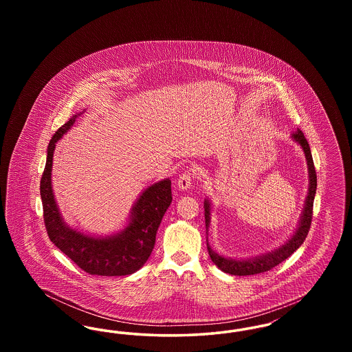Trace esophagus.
Here are the masks:
<instances>
[{"label": "esophagus", "mask_w": 352, "mask_h": 352, "mask_svg": "<svg viewBox=\"0 0 352 352\" xmlns=\"http://www.w3.org/2000/svg\"><path fill=\"white\" fill-rule=\"evenodd\" d=\"M192 179H194L192 173H191V171H184V173H182V174L179 175V178H178V181H177L178 188H179V190H187V188H190V186L192 184Z\"/></svg>", "instance_id": "1"}]
</instances>
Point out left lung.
Here are the masks:
<instances>
[{"mask_svg": "<svg viewBox=\"0 0 352 352\" xmlns=\"http://www.w3.org/2000/svg\"><path fill=\"white\" fill-rule=\"evenodd\" d=\"M292 137L296 142H298L301 145L302 149L305 151V157H306L307 168H309V181H310L309 192H307V197H306V201H305V207H303V212H302L298 228L283 247H280L278 250L269 252L267 254L253 257L251 260H232V258L223 257V256L218 254L217 252L212 251L211 247L207 243V250H208V254H210L211 260L214 261V264L219 269H221L226 273H230V274H234V276H252V274H258V273L268 272L270 269L277 267L278 264H281L292 253L297 251L301 247L302 243L305 241L307 234H309V230H310V226H311V219H313L314 197H316V191H317V173H316V168H314V162H313L309 142L305 138L302 131L297 129L294 133H292ZM210 211H211L210 201H204L206 228H208V224H210V215H211Z\"/></svg>", "mask_w": 352, "mask_h": 352, "instance_id": "8db88e82", "label": "left lung"}]
</instances>
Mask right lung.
Here are the masks:
<instances>
[{"instance_id":"add662e5","label":"right lung","mask_w":352,"mask_h":352,"mask_svg":"<svg viewBox=\"0 0 352 352\" xmlns=\"http://www.w3.org/2000/svg\"><path fill=\"white\" fill-rule=\"evenodd\" d=\"M74 115L52 135L47 161L41 178L43 220L51 241L88 274L126 276L149 258L157 230L171 203V181L164 179L148 187L135 201L128 227L109 237L87 236L69 228L59 214L51 187V168L55 144L76 121Z\"/></svg>"}]
</instances>
